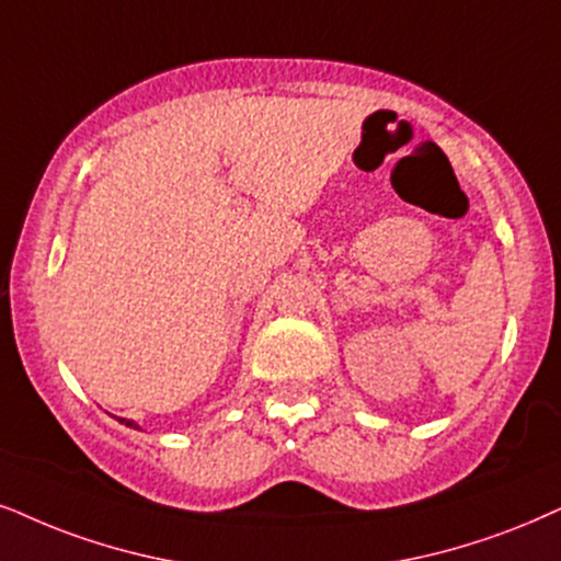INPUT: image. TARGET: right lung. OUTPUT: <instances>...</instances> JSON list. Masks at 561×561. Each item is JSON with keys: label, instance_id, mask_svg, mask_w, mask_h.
I'll return each instance as SVG.
<instances>
[{"label": "right lung", "instance_id": "right-lung-1", "mask_svg": "<svg viewBox=\"0 0 561 561\" xmlns=\"http://www.w3.org/2000/svg\"><path fill=\"white\" fill-rule=\"evenodd\" d=\"M122 424H126V427H131V430H139V424L134 422V420H118Z\"/></svg>", "mask_w": 561, "mask_h": 561}]
</instances>
